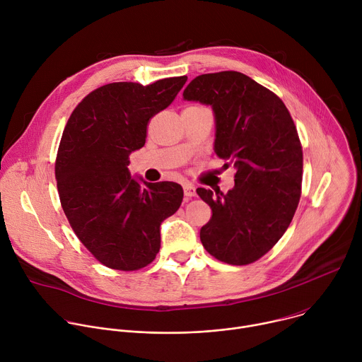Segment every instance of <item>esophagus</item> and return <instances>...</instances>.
<instances>
[{"label": "esophagus", "mask_w": 362, "mask_h": 362, "mask_svg": "<svg viewBox=\"0 0 362 362\" xmlns=\"http://www.w3.org/2000/svg\"><path fill=\"white\" fill-rule=\"evenodd\" d=\"M183 192H185L186 199H190V197L196 196V187L192 183H185L183 185Z\"/></svg>", "instance_id": "esophagus-1"}]
</instances>
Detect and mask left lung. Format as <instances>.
Listing matches in <instances>:
<instances>
[{
    "label": "left lung",
    "mask_w": 362,
    "mask_h": 362,
    "mask_svg": "<svg viewBox=\"0 0 362 362\" xmlns=\"http://www.w3.org/2000/svg\"><path fill=\"white\" fill-rule=\"evenodd\" d=\"M183 97L212 106L215 151L236 168L226 194L196 190L212 209L202 245L225 264H253L282 238L298 208L303 154L296 126L274 91L239 71L197 76Z\"/></svg>",
    "instance_id": "obj_1"
}]
</instances>
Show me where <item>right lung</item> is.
<instances>
[{
    "label": "right lung",
    "mask_w": 362,
    "mask_h": 362,
    "mask_svg": "<svg viewBox=\"0 0 362 362\" xmlns=\"http://www.w3.org/2000/svg\"><path fill=\"white\" fill-rule=\"evenodd\" d=\"M187 77L143 86L119 81L88 93L73 110L57 150L62 208L95 259L117 271H139L160 249V223L182 203L175 182L132 179L129 156L144 146L153 116L175 100Z\"/></svg>",
    "instance_id": "right-lung-1"
}]
</instances>
